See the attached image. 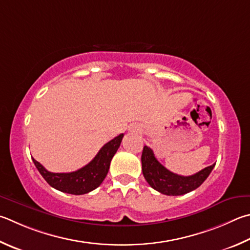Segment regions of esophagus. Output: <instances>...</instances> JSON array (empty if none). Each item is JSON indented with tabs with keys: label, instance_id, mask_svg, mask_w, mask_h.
Instances as JSON below:
<instances>
[{
	"label": "esophagus",
	"instance_id": "1",
	"mask_svg": "<svg viewBox=\"0 0 250 250\" xmlns=\"http://www.w3.org/2000/svg\"><path fill=\"white\" fill-rule=\"evenodd\" d=\"M135 128H138V126H135ZM138 130H139V129H138Z\"/></svg>",
	"mask_w": 250,
	"mask_h": 250
}]
</instances>
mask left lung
I'll list each match as a JSON object with an SVG mask.
<instances>
[{
	"instance_id": "1",
	"label": "left lung",
	"mask_w": 250,
	"mask_h": 250,
	"mask_svg": "<svg viewBox=\"0 0 250 250\" xmlns=\"http://www.w3.org/2000/svg\"><path fill=\"white\" fill-rule=\"evenodd\" d=\"M141 161L143 176L148 185L156 191L167 196H181L200 187L215 166V164L208 166L191 176L177 175L165 168L146 145L143 147Z\"/></svg>"
}]
</instances>
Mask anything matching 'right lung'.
Listing matches in <instances>:
<instances>
[{"mask_svg": "<svg viewBox=\"0 0 250 250\" xmlns=\"http://www.w3.org/2000/svg\"><path fill=\"white\" fill-rule=\"evenodd\" d=\"M124 138L121 133L106 143L87 165L72 172H51L33 158L35 166L47 183L59 191L70 194H85L101 186L109 170L110 162Z\"/></svg>", "mask_w": 250, "mask_h": 250, "instance_id": "add662e5", "label": "right lung"}]
</instances>
